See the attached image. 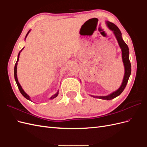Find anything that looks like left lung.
I'll list each match as a JSON object with an SVG mask.
<instances>
[{
  "instance_id": "1",
  "label": "left lung",
  "mask_w": 147,
  "mask_h": 147,
  "mask_svg": "<svg viewBox=\"0 0 147 147\" xmlns=\"http://www.w3.org/2000/svg\"><path fill=\"white\" fill-rule=\"evenodd\" d=\"M106 24H107V27L111 30L113 31L115 36L117 40L119 46L120 48L121 49L122 59H123V63L124 66V77H123L121 85L120 86V87L117 90L112 92L111 94L107 96H92V95H90V96L93 97H95V98H98L100 99L112 100L121 94V92L124 90V88H126L129 78L131 74V64L129 61V48L127 45V44L124 42V41L123 40L121 31H120V30L116 25L112 23H111V22L106 21Z\"/></svg>"
}]
</instances>
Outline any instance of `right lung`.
<instances>
[{
  "label": "right lung",
  "instance_id": "add662e5",
  "mask_svg": "<svg viewBox=\"0 0 147 147\" xmlns=\"http://www.w3.org/2000/svg\"><path fill=\"white\" fill-rule=\"evenodd\" d=\"M30 30H29L28 31V32L27 33V34H26V37H25V40H26V37H27V36H28V35L29 34V33L30 32ZM23 49H24V48H23V49H22V50L19 52L18 55V59H17V61H16V64H15V69H14V76H15V79L16 83V84H17V86H18V87L19 90H20V92L21 93V94L23 95V96L25 97L26 99H27L28 100H30V101H32V100H31V99H30L29 96L27 94H26V93L25 92V91L23 90V88H22L21 86L20 85V83H19V82H18V77H17V64H18V61H19V57H20V53H21V52L22 51V50H23ZM58 94H59V91H57V92L56 93V94H55L54 95H53V96L50 97V99H53L54 98H55V97H56L57 96V95H58Z\"/></svg>",
  "mask_w": 147,
  "mask_h": 147
}]
</instances>
